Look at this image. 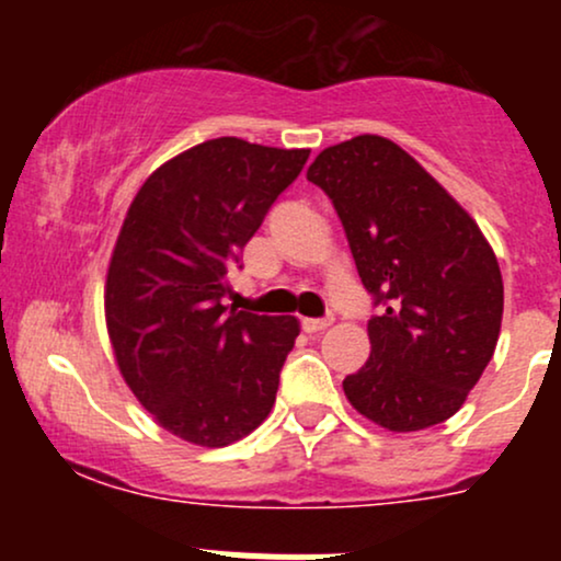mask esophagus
<instances>
[{"label": "esophagus", "instance_id": "obj_1", "mask_svg": "<svg viewBox=\"0 0 561 561\" xmlns=\"http://www.w3.org/2000/svg\"><path fill=\"white\" fill-rule=\"evenodd\" d=\"M300 324L308 334H317V332H324L327 327H332V317H327V319H302Z\"/></svg>", "mask_w": 561, "mask_h": 561}]
</instances>
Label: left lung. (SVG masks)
I'll return each instance as SVG.
<instances>
[{"mask_svg":"<svg viewBox=\"0 0 561 561\" xmlns=\"http://www.w3.org/2000/svg\"><path fill=\"white\" fill-rule=\"evenodd\" d=\"M308 182L343 221L364 287L371 353L343 390L390 433H416L461 409L493 358L504 282L474 218L396 141L362 134L321 150Z\"/></svg>","mask_w":561,"mask_h":561,"instance_id":"obj_1","label":"left lung"}]
</instances>
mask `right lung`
<instances>
[{
  "label": "right lung",
  "instance_id": "right-lung-1",
  "mask_svg": "<svg viewBox=\"0 0 561 561\" xmlns=\"http://www.w3.org/2000/svg\"><path fill=\"white\" fill-rule=\"evenodd\" d=\"M311 150L237 137L190 147L128 205L105 285L115 364L160 427L221 448L276 401L300 324L224 306L229 272Z\"/></svg>",
  "mask_w": 561,
  "mask_h": 561
}]
</instances>
